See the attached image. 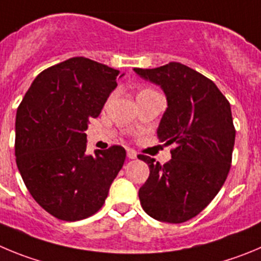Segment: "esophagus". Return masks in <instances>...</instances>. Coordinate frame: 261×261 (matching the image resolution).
Segmentation results:
<instances>
[{"mask_svg":"<svg viewBox=\"0 0 261 261\" xmlns=\"http://www.w3.org/2000/svg\"><path fill=\"white\" fill-rule=\"evenodd\" d=\"M136 156H138V154H136V152L134 151V149H127V157H128V159L134 160V159H136Z\"/></svg>","mask_w":261,"mask_h":261,"instance_id":"34e87169","label":"esophagus"}]
</instances>
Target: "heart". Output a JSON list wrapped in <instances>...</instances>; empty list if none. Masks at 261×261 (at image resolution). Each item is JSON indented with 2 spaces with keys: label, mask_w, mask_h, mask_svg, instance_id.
<instances>
[{
  "label": "heart",
  "mask_w": 261,
  "mask_h": 261,
  "mask_svg": "<svg viewBox=\"0 0 261 261\" xmlns=\"http://www.w3.org/2000/svg\"><path fill=\"white\" fill-rule=\"evenodd\" d=\"M149 92H154V91H152V90H143L140 93H149ZM140 93H139V95H140Z\"/></svg>",
  "instance_id": "1"
}]
</instances>
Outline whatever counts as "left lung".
Segmentation results:
<instances>
[{
    "instance_id": "obj_1",
    "label": "left lung",
    "mask_w": 261,
    "mask_h": 261,
    "mask_svg": "<svg viewBox=\"0 0 261 261\" xmlns=\"http://www.w3.org/2000/svg\"><path fill=\"white\" fill-rule=\"evenodd\" d=\"M134 71L165 93L157 138L175 145L164 165L138 156L149 166L140 204L154 220L180 224L199 215L226 180L236 142L230 104L212 81L179 62Z\"/></svg>"
}]
</instances>
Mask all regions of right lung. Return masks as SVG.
Segmentation results:
<instances>
[{"label":"right lung","mask_w":261,"mask_h":261,"mask_svg":"<svg viewBox=\"0 0 261 261\" xmlns=\"http://www.w3.org/2000/svg\"><path fill=\"white\" fill-rule=\"evenodd\" d=\"M118 74L88 58H70L40 72L16 110L18 170L32 198L58 220L95 215L125 163L121 145L87 154L84 133Z\"/></svg>","instance_id":"obj_1"}]
</instances>
